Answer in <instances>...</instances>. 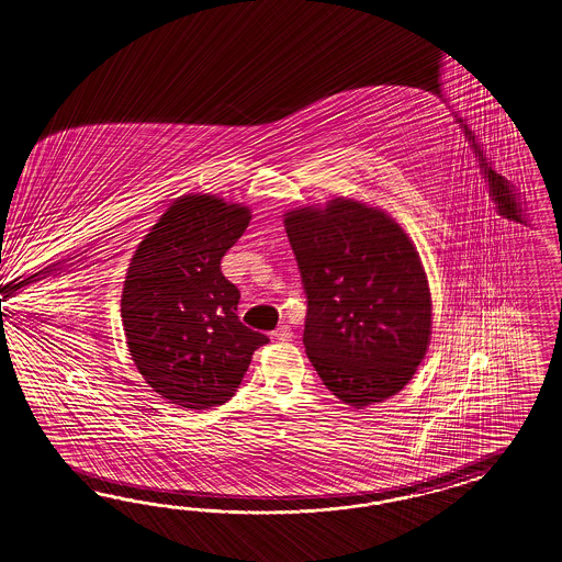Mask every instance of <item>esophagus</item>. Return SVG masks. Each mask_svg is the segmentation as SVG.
Returning a JSON list of instances; mask_svg holds the SVG:
<instances>
[{"label": "esophagus", "instance_id": "1", "mask_svg": "<svg viewBox=\"0 0 562 562\" xmlns=\"http://www.w3.org/2000/svg\"><path fill=\"white\" fill-rule=\"evenodd\" d=\"M272 337L278 339V341H290V339H292V329L286 327V325H282V327H278V329L272 333Z\"/></svg>", "mask_w": 562, "mask_h": 562}]
</instances>
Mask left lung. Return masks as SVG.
Masks as SVG:
<instances>
[{"label":"left lung","mask_w":562,"mask_h":562,"mask_svg":"<svg viewBox=\"0 0 562 562\" xmlns=\"http://www.w3.org/2000/svg\"><path fill=\"white\" fill-rule=\"evenodd\" d=\"M308 299L304 347L351 408L396 396L425 359L432 299L420 254L387 211L335 196L284 213Z\"/></svg>","instance_id":"8db88e82"}]
</instances>
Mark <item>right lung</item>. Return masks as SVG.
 <instances>
[{
  "label": "right lung",
  "instance_id": "add662e5",
  "mask_svg": "<svg viewBox=\"0 0 562 562\" xmlns=\"http://www.w3.org/2000/svg\"><path fill=\"white\" fill-rule=\"evenodd\" d=\"M249 220L244 203L211 192L182 194L127 266L122 321L130 356L151 390L182 408L227 402L254 351L270 341L239 321V290L221 274V258Z\"/></svg>",
  "mask_w": 562,
  "mask_h": 562
}]
</instances>
